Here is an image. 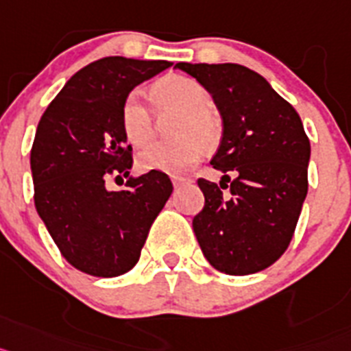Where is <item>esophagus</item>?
<instances>
[{
  "label": "esophagus",
  "instance_id": "1",
  "mask_svg": "<svg viewBox=\"0 0 351 351\" xmlns=\"http://www.w3.org/2000/svg\"><path fill=\"white\" fill-rule=\"evenodd\" d=\"M171 182H173V187L180 189V187H184V185L191 184V178H187V176H171Z\"/></svg>",
  "mask_w": 351,
  "mask_h": 351
}]
</instances>
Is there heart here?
Here are the masks:
<instances>
[{"instance_id": "obj_1", "label": "heart", "mask_w": 351, "mask_h": 351, "mask_svg": "<svg viewBox=\"0 0 351 351\" xmlns=\"http://www.w3.org/2000/svg\"><path fill=\"white\" fill-rule=\"evenodd\" d=\"M150 99L157 117L176 112L171 134L178 139L155 143L138 155L143 171L182 173L221 138V121L210 109V93L194 79L169 75L152 86ZM120 123L127 143L136 148L154 138V117L138 93H130L120 109Z\"/></svg>"}]
</instances>
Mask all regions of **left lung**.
I'll return each instance as SVG.
<instances>
[{"instance_id":"1","label":"left lung","mask_w":351,"mask_h":351,"mask_svg":"<svg viewBox=\"0 0 351 351\" xmlns=\"http://www.w3.org/2000/svg\"><path fill=\"white\" fill-rule=\"evenodd\" d=\"M175 69L205 86L222 118L221 145L210 164L224 176L219 185L197 180L205 206L193 228L201 251L230 276L265 270L288 249L307 196L311 145L302 120L247 66L182 62Z\"/></svg>"}]
</instances>
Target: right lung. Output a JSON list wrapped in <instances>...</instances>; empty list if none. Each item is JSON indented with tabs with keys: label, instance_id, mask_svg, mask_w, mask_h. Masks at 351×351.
Wrapping results in <instances>:
<instances>
[{
	"label": "right lung",
	"instance_id": "right-lung-1",
	"mask_svg": "<svg viewBox=\"0 0 351 351\" xmlns=\"http://www.w3.org/2000/svg\"><path fill=\"white\" fill-rule=\"evenodd\" d=\"M173 63L108 56L66 81L36 127L32 175L35 208L72 267L117 277L138 263L148 231L173 193L162 171L130 176L127 189L108 191V176L132 167L120 123L134 88Z\"/></svg>",
	"mask_w": 351,
	"mask_h": 351
}]
</instances>
